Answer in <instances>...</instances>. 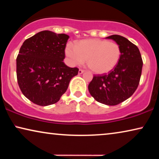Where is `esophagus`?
<instances>
[{"mask_svg": "<svg viewBox=\"0 0 159 159\" xmlns=\"http://www.w3.org/2000/svg\"><path fill=\"white\" fill-rule=\"evenodd\" d=\"M84 70H82V69H80L79 70V71H78V74H79V75H82V74H83L84 73Z\"/></svg>", "mask_w": 159, "mask_h": 159, "instance_id": "34e87169", "label": "esophagus"}]
</instances>
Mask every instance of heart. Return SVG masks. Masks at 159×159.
Listing matches in <instances>:
<instances>
[{"mask_svg": "<svg viewBox=\"0 0 159 159\" xmlns=\"http://www.w3.org/2000/svg\"><path fill=\"white\" fill-rule=\"evenodd\" d=\"M65 54L71 66L81 65L86 60L91 71L103 75L113 70L121 56L116 43L101 39H86L77 41L75 45L68 43Z\"/></svg>", "mask_w": 159, "mask_h": 159, "instance_id": "1", "label": "heart"}]
</instances>
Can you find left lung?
I'll list each match as a JSON object with an SVG mask.
<instances>
[{
  "label": "left lung",
  "mask_w": 159,
  "mask_h": 159,
  "mask_svg": "<svg viewBox=\"0 0 159 159\" xmlns=\"http://www.w3.org/2000/svg\"><path fill=\"white\" fill-rule=\"evenodd\" d=\"M106 38L114 40L120 48V59L109 74L94 76L88 90L99 103L115 106L131 97L138 88L143 61L138 48L126 38L113 34Z\"/></svg>",
  "instance_id": "8db88e82"
}]
</instances>
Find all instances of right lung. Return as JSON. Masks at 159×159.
I'll return each instance as SVG.
<instances>
[{
	"instance_id": "obj_1",
	"label": "right lung",
	"mask_w": 159,
	"mask_h": 159,
	"mask_svg": "<svg viewBox=\"0 0 159 159\" xmlns=\"http://www.w3.org/2000/svg\"><path fill=\"white\" fill-rule=\"evenodd\" d=\"M69 36L44 30L23 43L16 58V75L24 95L37 105L56 103L79 69L63 61Z\"/></svg>"
}]
</instances>
